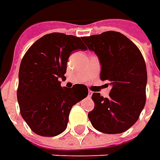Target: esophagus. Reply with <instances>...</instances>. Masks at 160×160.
I'll return each mask as SVG.
<instances>
[{"label":"esophagus","mask_w":160,"mask_h":160,"mask_svg":"<svg viewBox=\"0 0 160 160\" xmlns=\"http://www.w3.org/2000/svg\"><path fill=\"white\" fill-rule=\"evenodd\" d=\"M92 95V92L91 90H89V91H88V96H89V97H91Z\"/></svg>","instance_id":"34e87169"}]
</instances>
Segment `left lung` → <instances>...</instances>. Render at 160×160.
Instances as JSON below:
<instances>
[{"label": "left lung", "instance_id": "obj_1", "mask_svg": "<svg viewBox=\"0 0 160 160\" xmlns=\"http://www.w3.org/2000/svg\"><path fill=\"white\" fill-rule=\"evenodd\" d=\"M82 39L99 57L101 79L112 85L108 98L92 93L94 108L88 113L90 121L104 133L126 132L138 120L146 102L147 69L142 54L132 41L116 31Z\"/></svg>", "mask_w": 160, "mask_h": 160}]
</instances>
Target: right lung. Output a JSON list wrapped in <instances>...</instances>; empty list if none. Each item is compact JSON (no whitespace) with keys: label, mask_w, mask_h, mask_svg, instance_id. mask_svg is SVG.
Here are the masks:
<instances>
[{"label":"right lung","mask_w":160,"mask_h":160,"mask_svg":"<svg viewBox=\"0 0 160 160\" xmlns=\"http://www.w3.org/2000/svg\"><path fill=\"white\" fill-rule=\"evenodd\" d=\"M87 50L80 37L52 33L36 41L25 53L17 91L20 114L36 134L52 137L67 128L72 107L88 94L84 84L62 87L71 53Z\"/></svg>","instance_id":"right-lung-1"}]
</instances>
